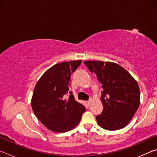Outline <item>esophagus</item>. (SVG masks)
Segmentation results:
<instances>
[{"label": "esophagus", "instance_id": "obj_1", "mask_svg": "<svg viewBox=\"0 0 157 157\" xmlns=\"http://www.w3.org/2000/svg\"><path fill=\"white\" fill-rule=\"evenodd\" d=\"M86 103H87V105H90L91 104V100H89V101H87Z\"/></svg>", "mask_w": 157, "mask_h": 157}]
</instances>
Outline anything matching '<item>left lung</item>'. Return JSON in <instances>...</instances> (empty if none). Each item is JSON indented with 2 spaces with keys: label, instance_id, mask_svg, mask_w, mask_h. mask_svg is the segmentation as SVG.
I'll use <instances>...</instances> for the list:
<instances>
[{
  "label": "left lung",
  "instance_id": "obj_1",
  "mask_svg": "<svg viewBox=\"0 0 157 157\" xmlns=\"http://www.w3.org/2000/svg\"><path fill=\"white\" fill-rule=\"evenodd\" d=\"M84 63L91 73H95L103 89L100 98L103 111L96 116L98 124L107 130L123 128L139 107L140 90L137 82L116 63L102 61Z\"/></svg>",
  "mask_w": 157,
  "mask_h": 157
}]
</instances>
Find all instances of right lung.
Masks as SVG:
<instances>
[{"instance_id": "obj_1", "label": "right lung", "mask_w": 157, "mask_h": 157, "mask_svg": "<svg viewBox=\"0 0 157 157\" xmlns=\"http://www.w3.org/2000/svg\"><path fill=\"white\" fill-rule=\"evenodd\" d=\"M82 60L58 63L45 72L34 87L31 100L34 115L46 128L66 132L78 125L86 110L69 91L71 73ZM69 93L68 98L66 95Z\"/></svg>"}]
</instances>
